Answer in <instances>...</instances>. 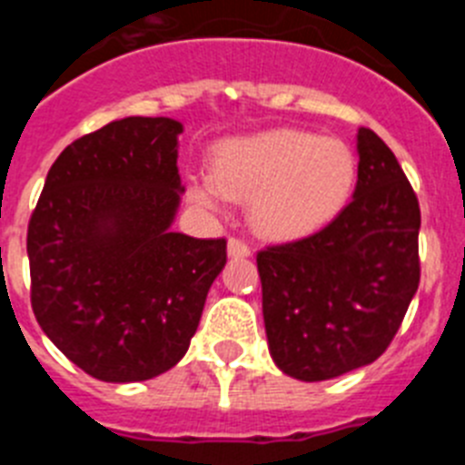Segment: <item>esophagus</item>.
Segmentation results:
<instances>
[{
    "mask_svg": "<svg viewBox=\"0 0 465 465\" xmlns=\"http://www.w3.org/2000/svg\"><path fill=\"white\" fill-rule=\"evenodd\" d=\"M228 256L230 258L252 256V246L246 244V242L237 240V237H230V240H228Z\"/></svg>",
    "mask_w": 465,
    "mask_h": 465,
    "instance_id": "1",
    "label": "esophagus"
}]
</instances>
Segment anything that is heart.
<instances>
[{
	"label": "heart",
	"instance_id": "1",
	"mask_svg": "<svg viewBox=\"0 0 465 465\" xmlns=\"http://www.w3.org/2000/svg\"><path fill=\"white\" fill-rule=\"evenodd\" d=\"M356 176L359 160L347 142L283 127L225 142L213 155V174L191 179V200L207 209L225 195L249 200L256 232L298 240L338 219Z\"/></svg>",
	"mask_w": 465,
	"mask_h": 465
}]
</instances>
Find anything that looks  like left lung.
I'll list each match as a JSON object with an SVG mask.
<instances>
[{"instance_id": "8db88e82", "label": "left lung", "mask_w": 465, "mask_h": 465, "mask_svg": "<svg viewBox=\"0 0 465 465\" xmlns=\"http://www.w3.org/2000/svg\"><path fill=\"white\" fill-rule=\"evenodd\" d=\"M354 200L319 232L258 252L262 319L282 372L323 381L391 344L419 286L421 212L393 151L361 127Z\"/></svg>"}]
</instances>
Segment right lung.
I'll return each instance as SVG.
<instances>
[{
  "label": "right lung",
  "mask_w": 465,
  "mask_h": 465,
  "mask_svg": "<svg viewBox=\"0 0 465 465\" xmlns=\"http://www.w3.org/2000/svg\"><path fill=\"white\" fill-rule=\"evenodd\" d=\"M183 125L130 116L84 134L48 170L27 225L32 310L72 363L143 381L188 351L225 240L172 232Z\"/></svg>",
  "instance_id": "obj_1"
}]
</instances>
